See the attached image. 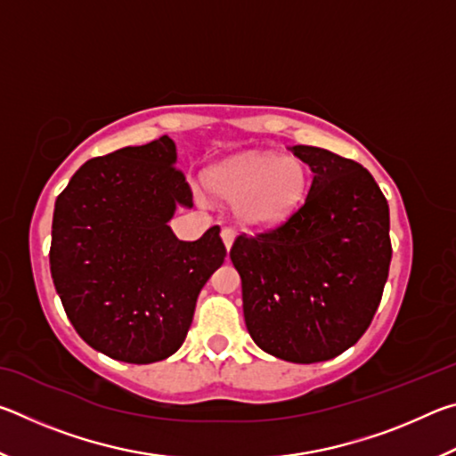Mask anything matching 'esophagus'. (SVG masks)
<instances>
[{
	"mask_svg": "<svg viewBox=\"0 0 456 456\" xmlns=\"http://www.w3.org/2000/svg\"><path fill=\"white\" fill-rule=\"evenodd\" d=\"M221 239H223V243H225V249L229 251L231 247H233V241H235V233L231 229H223L221 231Z\"/></svg>",
	"mask_w": 456,
	"mask_h": 456,
	"instance_id": "34e87169",
	"label": "esophagus"
}]
</instances>
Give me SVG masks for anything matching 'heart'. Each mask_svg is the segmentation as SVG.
<instances>
[{"mask_svg": "<svg viewBox=\"0 0 456 456\" xmlns=\"http://www.w3.org/2000/svg\"><path fill=\"white\" fill-rule=\"evenodd\" d=\"M213 197L233 205L235 219L249 231L283 225L304 203L307 173L302 160L273 152L239 154L207 173Z\"/></svg>", "mask_w": 456, "mask_h": 456, "instance_id": "b5f03b06", "label": "heart"}]
</instances>
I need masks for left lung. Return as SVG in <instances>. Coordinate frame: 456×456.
<instances>
[{
    "instance_id": "obj_1",
    "label": "left lung",
    "mask_w": 456,
    "mask_h": 456,
    "mask_svg": "<svg viewBox=\"0 0 456 456\" xmlns=\"http://www.w3.org/2000/svg\"><path fill=\"white\" fill-rule=\"evenodd\" d=\"M312 168L304 205L281 227L239 235L245 326L261 350L296 364L336 358L368 330L392 257L390 213L374 176L318 146H291Z\"/></svg>"
}]
</instances>
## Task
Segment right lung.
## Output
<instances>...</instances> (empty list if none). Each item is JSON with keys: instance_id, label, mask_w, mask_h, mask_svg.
I'll use <instances>...</instances> for the list:
<instances>
[{"instance_id": "1", "label": "right lung", "mask_w": 456, "mask_h": 456, "mask_svg": "<svg viewBox=\"0 0 456 456\" xmlns=\"http://www.w3.org/2000/svg\"><path fill=\"white\" fill-rule=\"evenodd\" d=\"M173 138L84 163L53 207L50 272L68 320L92 348L152 364L181 348L197 297L225 261L219 227L181 241L168 227L192 192Z\"/></svg>"}]
</instances>
